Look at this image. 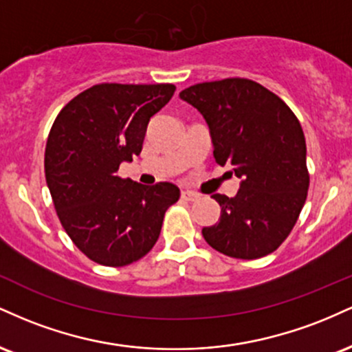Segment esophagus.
Listing matches in <instances>:
<instances>
[{
  "mask_svg": "<svg viewBox=\"0 0 352 352\" xmlns=\"http://www.w3.org/2000/svg\"><path fill=\"white\" fill-rule=\"evenodd\" d=\"M199 193L197 192H192V190H182V199H185V200H197L199 199Z\"/></svg>",
  "mask_w": 352,
  "mask_h": 352,
  "instance_id": "34e87169",
  "label": "esophagus"
}]
</instances>
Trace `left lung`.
Wrapping results in <instances>:
<instances>
[{
  "label": "left lung",
  "mask_w": 352,
  "mask_h": 352,
  "mask_svg": "<svg viewBox=\"0 0 352 352\" xmlns=\"http://www.w3.org/2000/svg\"><path fill=\"white\" fill-rule=\"evenodd\" d=\"M180 99L204 116L217 164L233 165L235 197L215 193L220 218L201 230L217 252L240 260L273 253L289 235L309 187L300 120L272 91L243 78L201 82Z\"/></svg>",
  "instance_id": "8db88e82"
}]
</instances>
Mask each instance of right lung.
I'll list each match as a JSON object with an SVG mask.
<instances>
[{
    "instance_id": "right-lung-1",
    "label": "right lung",
    "mask_w": 352,
    "mask_h": 352,
    "mask_svg": "<svg viewBox=\"0 0 352 352\" xmlns=\"http://www.w3.org/2000/svg\"><path fill=\"white\" fill-rule=\"evenodd\" d=\"M173 84H98L69 100L52 124L44 172L60 225L96 263L125 266L152 250L180 197L168 182L140 185L117 175L142 151L147 124Z\"/></svg>"
}]
</instances>
